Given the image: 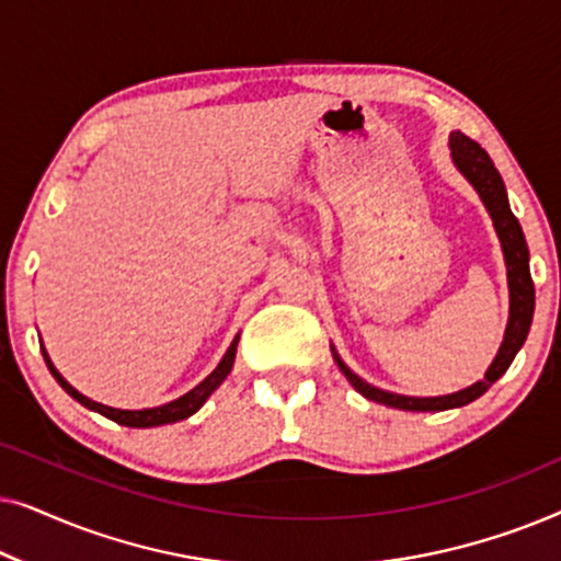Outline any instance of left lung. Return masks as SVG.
I'll use <instances>...</instances> for the list:
<instances>
[{"instance_id":"1","label":"left lung","mask_w":561,"mask_h":561,"mask_svg":"<svg viewBox=\"0 0 561 561\" xmlns=\"http://www.w3.org/2000/svg\"><path fill=\"white\" fill-rule=\"evenodd\" d=\"M449 148H451V160H455L457 171L462 173L465 179L472 183V188L480 194L490 219H493L497 240H501L505 271H508V290H511L508 327H505L503 344L501 350H497L493 365L485 370V378L478 380L470 388L457 390V393L436 396V398L398 396V393H388V390L375 388L370 382L359 378V375L352 373L332 347L334 363L340 365L344 378L352 382V388H355L357 393H363L367 401L390 405V409H398V411H447V409H459V405L472 403L474 398L485 393V390L493 386L505 370H508L513 357H516V352L524 347L528 329H531V319H534V280H531V271H528V244H526L524 229H520L518 219L513 217L511 211L508 194H505V183L501 179V173H497V168L493 165V160H490L488 152L462 133L449 135Z\"/></svg>"}]
</instances>
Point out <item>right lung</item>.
<instances>
[{
  "mask_svg": "<svg viewBox=\"0 0 561 561\" xmlns=\"http://www.w3.org/2000/svg\"><path fill=\"white\" fill-rule=\"evenodd\" d=\"M237 342H240V334L234 336L232 344H229V350L225 352V357H221V363L214 367L211 375H206V378L198 382L196 388H191L188 393H183L181 398H175L171 403H163V405H156V409H142V411H125V409H112V405H104V403H96L87 398L83 393H79L71 382H68L64 375L56 370V365L50 363L48 352L43 350V357H45V365H48V370L53 373V378L58 380V386L66 390L68 396L73 398V401H79L81 405H87L89 411H96L102 413V416L112 419L114 424H122V426H133V428H150V426H163V424H175V421H183L188 419L191 413H196L202 405L206 403V398H209L214 390H217L225 378L232 370L234 365V355H237Z\"/></svg>",
  "mask_w": 561,
  "mask_h": 561,
  "instance_id": "obj_1",
  "label": "right lung"
}]
</instances>
